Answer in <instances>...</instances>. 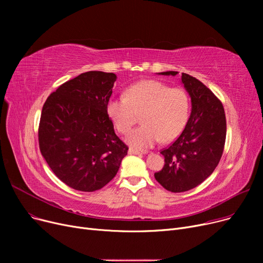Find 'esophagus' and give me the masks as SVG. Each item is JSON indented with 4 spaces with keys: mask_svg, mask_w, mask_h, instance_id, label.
<instances>
[{
    "mask_svg": "<svg viewBox=\"0 0 263 263\" xmlns=\"http://www.w3.org/2000/svg\"><path fill=\"white\" fill-rule=\"evenodd\" d=\"M129 154H130V155H144L145 153H144V151L136 150V149H134V148H130V149H129Z\"/></svg>",
    "mask_w": 263,
    "mask_h": 263,
    "instance_id": "esophagus-1",
    "label": "esophagus"
}]
</instances>
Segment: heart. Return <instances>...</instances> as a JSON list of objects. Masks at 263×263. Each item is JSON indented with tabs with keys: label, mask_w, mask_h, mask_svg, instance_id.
<instances>
[{
	"label": "heart",
	"mask_w": 263,
	"mask_h": 263,
	"mask_svg": "<svg viewBox=\"0 0 263 263\" xmlns=\"http://www.w3.org/2000/svg\"><path fill=\"white\" fill-rule=\"evenodd\" d=\"M190 112V96L183 88L171 87L156 80L135 83L126 96L115 97L107 103L108 116L122 134H128L143 114V126L127 139L136 150L153 147L160 140L177 139L186 127Z\"/></svg>",
	"instance_id": "obj_1"
}]
</instances>
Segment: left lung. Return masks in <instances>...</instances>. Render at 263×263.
Segmentation results:
<instances>
[{
    "label": "left lung",
    "instance_id": "left-lung-1",
    "mask_svg": "<svg viewBox=\"0 0 263 263\" xmlns=\"http://www.w3.org/2000/svg\"><path fill=\"white\" fill-rule=\"evenodd\" d=\"M181 81L192 100L191 116L178 139L161 150L165 164L155 174L156 180L173 193L196 187L214 172L223 155L227 129L224 106L217 97L187 73H182Z\"/></svg>",
    "mask_w": 263,
    "mask_h": 263
}]
</instances>
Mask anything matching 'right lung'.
I'll return each mask as SVG.
<instances>
[{
  "instance_id": "obj_1",
  "label": "right lung",
  "mask_w": 263,
  "mask_h": 263,
  "mask_svg": "<svg viewBox=\"0 0 263 263\" xmlns=\"http://www.w3.org/2000/svg\"><path fill=\"white\" fill-rule=\"evenodd\" d=\"M116 79L113 72L81 73L53 91L43 106L40 153L55 176L74 190L102 189L128 154L107 114Z\"/></svg>"
}]
</instances>
